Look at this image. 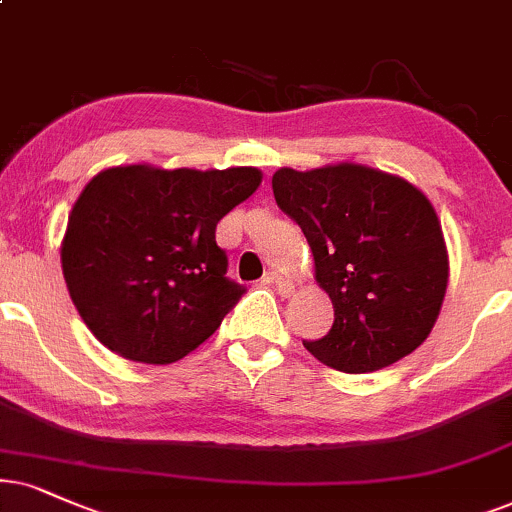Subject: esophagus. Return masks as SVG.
Here are the masks:
<instances>
[{"label":"esophagus","mask_w":512,"mask_h":512,"mask_svg":"<svg viewBox=\"0 0 512 512\" xmlns=\"http://www.w3.org/2000/svg\"><path fill=\"white\" fill-rule=\"evenodd\" d=\"M264 283H269V286H274L278 290V295L283 297H290L295 293V283L290 281V278L276 274V271H269L267 276H264Z\"/></svg>","instance_id":"34e87169"}]
</instances>
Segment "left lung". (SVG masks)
I'll use <instances>...</instances> for the list:
<instances>
[{
    "label": "left lung",
    "instance_id": "obj_1",
    "mask_svg": "<svg viewBox=\"0 0 512 512\" xmlns=\"http://www.w3.org/2000/svg\"><path fill=\"white\" fill-rule=\"evenodd\" d=\"M271 189L300 224L316 283L333 302V328L304 347L338 371L371 373L423 345L449 283V252L428 196L357 163L281 167Z\"/></svg>",
    "mask_w": 512,
    "mask_h": 512
}]
</instances>
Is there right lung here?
<instances>
[{"label": "right lung", "mask_w": 512, "mask_h": 512, "mask_svg": "<svg viewBox=\"0 0 512 512\" xmlns=\"http://www.w3.org/2000/svg\"><path fill=\"white\" fill-rule=\"evenodd\" d=\"M262 184L257 167H108L68 217L61 267L101 345L139 364H172L203 345L243 286L226 278L217 222Z\"/></svg>", "instance_id": "right-lung-1"}]
</instances>
